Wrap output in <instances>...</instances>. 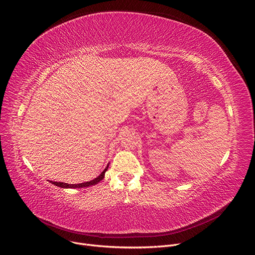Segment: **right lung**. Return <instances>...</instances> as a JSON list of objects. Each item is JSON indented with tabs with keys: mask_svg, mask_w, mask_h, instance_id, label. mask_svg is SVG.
Instances as JSON below:
<instances>
[{
	"mask_svg": "<svg viewBox=\"0 0 255 255\" xmlns=\"http://www.w3.org/2000/svg\"><path fill=\"white\" fill-rule=\"evenodd\" d=\"M109 165L106 167L105 170L100 173L99 176H97L96 178H94L93 180H90V181H87V182H83V183H77V184H70V183H64V182H57V181H50L52 184L54 185H57L59 186V188H62V189H79V188H87V186H90V185H94L96 183H98L100 180H103L105 178V174L108 170L109 168Z\"/></svg>",
	"mask_w": 255,
	"mask_h": 255,
	"instance_id": "right-lung-1",
	"label": "right lung"
}]
</instances>
